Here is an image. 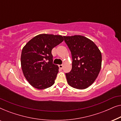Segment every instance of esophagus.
<instances>
[{"mask_svg":"<svg viewBox=\"0 0 121 121\" xmlns=\"http://www.w3.org/2000/svg\"><path fill=\"white\" fill-rule=\"evenodd\" d=\"M58 66H59V68L60 69H62L63 67V65L62 64H61V65H59Z\"/></svg>","mask_w":121,"mask_h":121,"instance_id":"34e87169","label":"esophagus"}]
</instances>
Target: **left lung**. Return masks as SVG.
I'll return each instance as SVG.
<instances>
[{
    "instance_id": "obj_1",
    "label": "left lung",
    "mask_w": 121,
    "mask_h": 121,
    "mask_svg": "<svg viewBox=\"0 0 121 121\" xmlns=\"http://www.w3.org/2000/svg\"><path fill=\"white\" fill-rule=\"evenodd\" d=\"M72 53V69L66 73L68 83L74 88L86 89L95 82L102 63L101 53L93 41L82 35L63 36Z\"/></svg>"
}]
</instances>
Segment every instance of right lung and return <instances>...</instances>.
<instances>
[{
    "instance_id": "1",
    "label": "right lung",
    "mask_w": 121,
    "mask_h": 121,
    "mask_svg": "<svg viewBox=\"0 0 121 121\" xmlns=\"http://www.w3.org/2000/svg\"><path fill=\"white\" fill-rule=\"evenodd\" d=\"M63 40L61 35L40 34L32 38L23 47L21 68L32 86L42 90L53 85L59 67L53 63L51 51Z\"/></svg>"
}]
</instances>
